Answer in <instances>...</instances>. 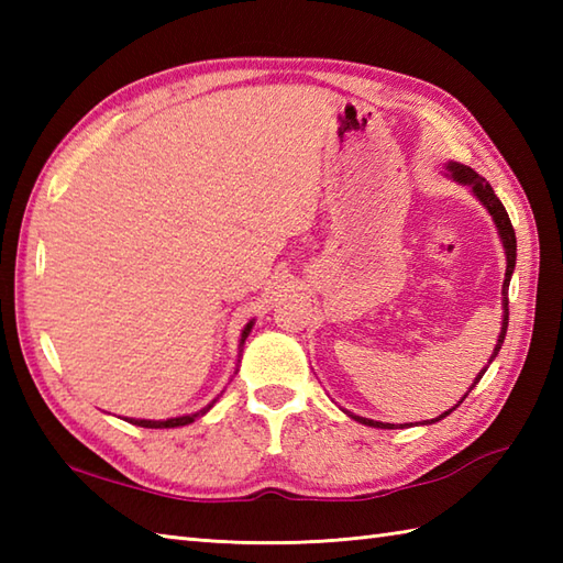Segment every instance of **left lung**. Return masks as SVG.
<instances>
[{"label":"left lung","instance_id":"1","mask_svg":"<svg viewBox=\"0 0 563 563\" xmlns=\"http://www.w3.org/2000/svg\"><path fill=\"white\" fill-rule=\"evenodd\" d=\"M448 172H450V176L454 178V181L457 184H464V186H470L472 188V194L482 200V206L492 212V218H494V222H496V227H498V234H500V242H504V249H506V261H508V266H506V280H504V327H500V336H498V343H496V349H494V353H492V361L494 357L498 355V351H500V345H504V339H506V331H508V285H510V275H512V271H516V251H518V244H516V230H512V224H510V218H508V212H506V208H504V202H500L498 198H496V194H494V188L488 186V181L484 176H479L476 174L474 169H470V166H464V164H457V162H450L448 164ZM488 361V363H492ZM484 373H486V367L482 369L479 375H476V379H474V385L470 387V389H474L476 387V382H479L482 377H484ZM470 394V391H466ZM466 394L464 397L452 406L450 411H445V413H440L438 418H433V421L430 423H435V421H440V418H445V416H450L454 409H457V406L466 399ZM349 413L351 418H355L357 423H365V426H373V428H394V423H379V421H373V418H363V416H355V413H351V411H345ZM428 423V421H426ZM409 426V423H406Z\"/></svg>","mask_w":563,"mask_h":563}]
</instances>
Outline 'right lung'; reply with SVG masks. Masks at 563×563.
Here are the masks:
<instances>
[{
    "label": "right lung",
    "instance_id": "obj_1",
    "mask_svg": "<svg viewBox=\"0 0 563 563\" xmlns=\"http://www.w3.org/2000/svg\"><path fill=\"white\" fill-rule=\"evenodd\" d=\"M251 327H254V321H249V324H246L244 331H242V339H239V357H242L244 341L249 339ZM236 367H239V365H236ZM214 401H218V399H214ZM214 401H212V404H214ZM212 404H208L206 409H200L198 413H188V416H178V418H166V421H145V418H125V421H130L133 426H142V428H176V426H188V423H194L198 416L208 413V411L212 409Z\"/></svg>",
    "mask_w": 563,
    "mask_h": 563
}]
</instances>
